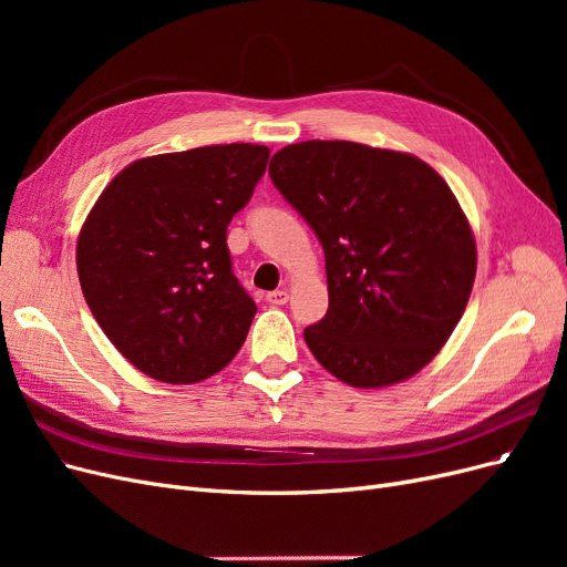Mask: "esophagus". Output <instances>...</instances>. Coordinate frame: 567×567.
<instances>
[{
  "label": "esophagus",
  "mask_w": 567,
  "mask_h": 567,
  "mask_svg": "<svg viewBox=\"0 0 567 567\" xmlns=\"http://www.w3.org/2000/svg\"><path fill=\"white\" fill-rule=\"evenodd\" d=\"M288 290L286 288H279V290H271V293H267V302L269 305H286L288 302Z\"/></svg>",
  "instance_id": "34e87169"
}]
</instances>
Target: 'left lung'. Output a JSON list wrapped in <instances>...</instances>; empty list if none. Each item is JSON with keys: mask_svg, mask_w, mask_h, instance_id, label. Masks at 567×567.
I'll use <instances>...</instances> for the list:
<instances>
[{"mask_svg": "<svg viewBox=\"0 0 567 567\" xmlns=\"http://www.w3.org/2000/svg\"><path fill=\"white\" fill-rule=\"evenodd\" d=\"M269 177L323 248L329 312L305 329L317 362L354 388L419 373L475 281V238L447 182L411 153L321 140L274 153Z\"/></svg>", "mask_w": 567, "mask_h": 567, "instance_id": "1", "label": "left lung"}]
</instances>
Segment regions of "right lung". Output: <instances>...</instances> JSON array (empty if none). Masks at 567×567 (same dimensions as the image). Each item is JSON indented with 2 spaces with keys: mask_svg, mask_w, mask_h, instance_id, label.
I'll list each match as a JSON object with an SVG mask.
<instances>
[{
  "mask_svg": "<svg viewBox=\"0 0 567 567\" xmlns=\"http://www.w3.org/2000/svg\"><path fill=\"white\" fill-rule=\"evenodd\" d=\"M267 161L257 144L134 161L84 219V300L117 352L151 379L198 383L241 350L257 307L231 271L227 227Z\"/></svg>",
  "mask_w": 567,
  "mask_h": 567,
  "instance_id": "1",
  "label": "right lung"
}]
</instances>
